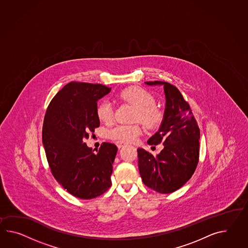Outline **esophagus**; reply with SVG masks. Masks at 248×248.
I'll return each mask as SVG.
<instances>
[{
    "instance_id": "obj_1",
    "label": "esophagus",
    "mask_w": 248,
    "mask_h": 248,
    "mask_svg": "<svg viewBox=\"0 0 248 248\" xmlns=\"http://www.w3.org/2000/svg\"><path fill=\"white\" fill-rule=\"evenodd\" d=\"M124 145H125V143H124V142H120V141L116 142V146L118 149H121L122 147H124Z\"/></svg>"
}]
</instances>
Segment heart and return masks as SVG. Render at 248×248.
<instances>
[{"label":"heart","instance_id":"1","mask_svg":"<svg viewBox=\"0 0 248 248\" xmlns=\"http://www.w3.org/2000/svg\"><path fill=\"white\" fill-rule=\"evenodd\" d=\"M119 96L123 100L138 108L136 120H140L145 126L154 128L163 121V111L155 105L156 97L150 91L140 87H132L122 91ZM96 114L99 121L104 124L111 123L114 117L112 103L108 100L99 103L97 106ZM141 132V127L138 124H117L109 130L108 136L116 141L132 142L137 139Z\"/></svg>","mask_w":248,"mask_h":248}]
</instances>
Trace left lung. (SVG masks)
I'll list each match as a JSON object with an SVG mask.
<instances>
[{
    "mask_svg": "<svg viewBox=\"0 0 248 248\" xmlns=\"http://www.w3.org/2000/svg\"><path fill=\"white\" fill-rule=\"evenodd\" d=\"M162 85L166 97L163 121L148 144L163 143L159 154L153 156L139 148L138 166L141 179L157 193H170L181 188L193 175L199 159L200 129L191 108L174 85L165 81H146Z\"/></svg>",
    "mask_w": 248,
    "mask_h": 248,
    "instance_id": "obj_1",
    "label": "left lung"
}]
</instances>
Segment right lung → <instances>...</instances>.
Wrapping results in <instances>:
<instances>
[{"label": "right lung", "mask_w": 248, "mask_h": 248, "mask_svg": "<svg viewBox=\"0 0 248 248\" xmlns=\"http://www.w3.org/2000/svg\"><path fill=\"white\" fill-rule=\"evenodd\" d=\"M110 91L104 85L72 81L51 100L45 115L43 145L52 174L79 199L97 197L112 185L117 147L103 142L94 153L84 142L100 124L97 101Z\"/></svg>", "instance_id": "1"}]
</instances>
